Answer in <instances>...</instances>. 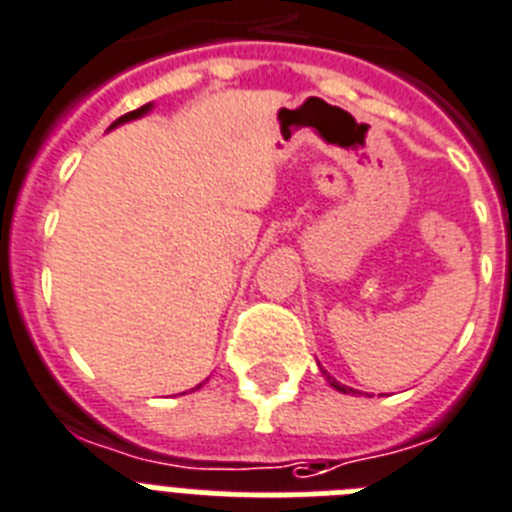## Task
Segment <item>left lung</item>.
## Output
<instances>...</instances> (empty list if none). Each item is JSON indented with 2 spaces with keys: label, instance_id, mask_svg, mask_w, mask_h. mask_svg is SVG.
<instances>
[{
  "label": "left lung",
  "instance_id": "obj_1",
  "mask_svg": "<svg viewBox=\"0 0 512 512\" xmlns=\"http://www.w3.org/2000/svg\"><path fill=\"white\" fill-rule=\"evenodd\" d=\"M329 383H331V386H334V388H336V391H342V393H349V391H352V388L342 386V383H336V381H334V378H329Z\"/></svg>",
  "mask_w": 512,
  "mask_h": 512
}]
</instances>
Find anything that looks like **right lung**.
<instances>
[{
    "label": "right lung",
    "mask_w": 512,
    "mask_h": 512,
    "mask_svg": "<svg viewBox=\"0 0 512 512\" xmlns=\"http://www.w3.org/2000/svg\"><path fill=\"white\" fill-rule=\"evenodd\" d=\"M150 111V106H142V108H137V111H131V113H126V116H121L119 121H116V124H124V121H131V119H137V116H142V113H147ZM113 124V126H116Z\"/></svg>",
    "instance_id": "right-lung-1"
}]
</instances>
